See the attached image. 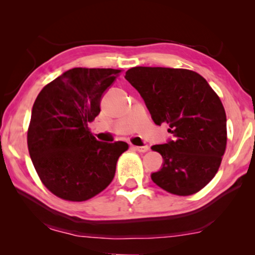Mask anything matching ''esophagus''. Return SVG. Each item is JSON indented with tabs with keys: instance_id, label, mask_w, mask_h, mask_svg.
Segmentation results:
<instances>
[{
	"instance_id": "1",
	"label": "esophagus",
	"mask_w": 255,
	"mask_h": 255,
	"mask_svg": "<svg viewBox=\"0 0 255 255\" xmlns=\"http://www.w3.org/2000/svg\"><path fill=\"white\" fill-rule=\"evenodd\" d=\"M133 148L135 149V151H138V152H140V153H145V152H147L148 149H149V147L147 145H145V146H133Z\"/></svg>"
}]
</instances>
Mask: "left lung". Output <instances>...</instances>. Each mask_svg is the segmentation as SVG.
<instances>
[{
    "label": "left lung",
    "mask_w": 255,
    "mask_h": 255,
    "mask_svg": "<svg viewBox=\"0 0 255 255\" xmlns=\"http://www.w3.org/2000/svg\"><path fill=\"white\" fill-rule=\"evenodd\" d=\"M125 79L138 90L156 125L167 123L173 140L154 145L162 168L151 177L179 196L196 194L214 179L225 153L226 115L215 90L183 68L133 67Z\"/></svg>",
    "instance_id": "8db88e82"
}]
</instances>
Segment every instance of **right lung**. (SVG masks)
<instances>
[{
	"label": "right lung",
	"instance_id": "right-lung-1",
	"mask_svg": "<svg viewBox=\"0 0 255 255\" xmlns=\"http://www.w3.org/2000/svg\"><path fill=\"white\" fill-rule=\"evenodd\" d=\"M121 69L76 67L38 94L27 128V148L45 187L66 201L96 196L113 181L124 141L96 140L88 124Z\"/></svg>",
	"mask_w": 255,
	"mask_h": 255
}]
</instances>
